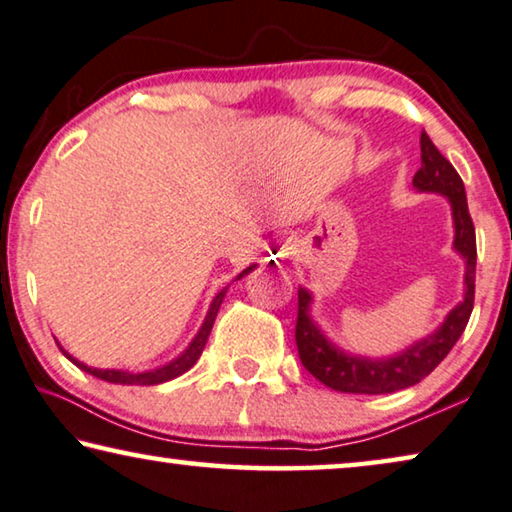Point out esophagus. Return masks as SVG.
Wrapping results in <instances>:
<instances>
[{"label":"esophagus","mask_w":512,"mask_h":512,"mask_svg":"<svg viewBox=\"0 0 512 512\" xmlns=\"http://www.w3.org/2000/svg\"><path fill=\"white\" fill-rule=\"evenodd\" d=\"M292 255H294L292 239H280V241L273 243V248H271L273 259H278V262H285V259H289Z\"/></svg>","instance_id":"34e87169"}]
</instances>
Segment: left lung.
I'll return each mask as SVG.
<instances>
[{"mask_svg": "<svg viewBox=\"0 0 512 512\" xmlns=\"http://www.w3.org/2000/svg\"><path fill=\"white\" fill-rule=\"evenodd\" d=\"M418 193L444 195L451 204L455 253L464 259V299L448 312L434 333L416 340L400 354L368 358L349 354L326 338L312 319V292L299 287V317H296V347L303 368L324 386L340 393L381 395L409 388L425 379L455 347L474 310L476 289V230L469 216L467 193L455 167L439 154L430 137L421 133V170L414 174Z\"/></svg>", "mask_w": 512, "mask_h": 512, "instance_id": "1", "label": "left lung"}]
</instances>
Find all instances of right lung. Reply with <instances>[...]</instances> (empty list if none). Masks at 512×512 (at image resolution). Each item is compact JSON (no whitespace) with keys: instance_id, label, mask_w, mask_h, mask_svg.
Listing matches in <instances>:
<instances>
[{"instance_id":"obj_1","label":"right lung","mask_w":512,"mask_h":512,"mask_svg":"<svg viewBox=\"0 0 512 512\" xmlns=\"http://www.w3.org/2000/svg\"><path fill=\"white\" fill-rule=\"evenodd\" d=\"M255 269H257V264H250L248 269H243V271L239 273V276H236V280H241L243 276H248V273L255 271ZM225 294H227V287H223L216 296H213L207 317H204V322H202L200 331H197L195 338L190 340V345H188L186 349H183V352H181L177 358H172L170 363L160 365V368H154V370L128 372V370L91 368V365L82 363V361H78V358H73L71 354H68L66 349L59 345V342H57V345H59L61 352H64V356L68 358V361L78 365L80 370H85V372H89V375H94V377L103 379V381H110V384H126V386H133V384H135V386H156V384H163V381H170V379L179 377V375H183V372H186V370L193 368V365L197 363V358L202 356V349H204V345H207L209 333H211V329H213V322H216V315H218V310H220V303H223V299H225Z\"/></svg>"}]
</instances>
